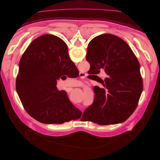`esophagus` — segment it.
Instances as JSON below:
<instances>
[{
	"mask_svg": "<svg viewBox=\"0 0 160 160\" xmlns=\"http://www.w3.org/2000/svg\"><path fill=\"white\" fill-rule=\"evenodd\" d=\"M79 76H80V77H84V74H83V73H81V72H80V73H79Z\"/></svg>",
	"mask_w": 160,
	"mask_h": 160,
	"instance_id": "1",
	"label": "esophagus"
}]
</instances>
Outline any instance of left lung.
Listing matches in <instances>:
<instances>
[{"mask_svg": "<svg viewBox=\"0 0 160 160\" xmlns=\"http://www.w3.org/2000/svg\"><path fill=\"white\" fill-rule=\"evenodd\" d=\"M86 59L97 74L108 76L96 87L93 103L83 117L99 125L122 123L136 109L143 89L139 63L126 42L111 34L97 36L88 45ZM82 117V118H83Z\"/></svg>", "mask_w": 160, "mask_h": 160, "instance_id": "left-lung-1", "label": "left lung"}]
</instances>
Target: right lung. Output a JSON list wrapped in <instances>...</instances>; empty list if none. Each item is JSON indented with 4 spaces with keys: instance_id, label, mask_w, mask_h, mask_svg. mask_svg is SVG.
Listing matches in <instances>:
<instances>
[{
    "instance_id": "add662e5",
    "label": "right lung",
    "mask_w": 160,
    "mask_h": 160,
    "mask_svg": "<svg viewBox=\"0 0 160 160\" xmlns=\"http://www.w3.org/2000/svg\"><path fill=\"white\" fill-rule=\"evenodd\" d=\"M75 68L65 42L52 35L34 40L19 62L16 89L27 112L43 123L61 124L81 118V111L58 91L57 81Z\"/></svg>"
}]
</instances>
